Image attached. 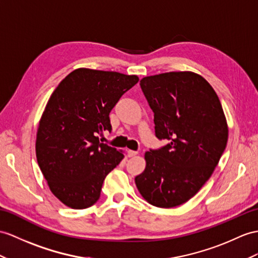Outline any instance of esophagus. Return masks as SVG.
<instances>
[{
    "label": "esophagus",
    "instance_id": "34e87169",
    "mask_svg": "<svg viewBox=\"0 0 258 258\" xmlns=\"http://www.w3.org/2000/svg\"><path fill=\"white\" fill-rule=\"evenodd\" d=\"M127 154H128V156H129V158H131V156H135V155H137V154H138V152H137V151H133V150H128V151H127Z\"/></svg>",
    "mask_w": 258,
    "mask_h": 258
}]
</instances>
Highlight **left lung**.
I'll return each instance as SVG.
<instances>
[{
    "instance_id": "obj_1",
    "label": "left lung",
    "mask_w": 258,
    "mask_h": 258,
    "mask_svg": "<svg viewBox=\"0 0 258 258\" xmlns=\"http://www.w3.org/2000/svg\"><path fill=\"white\" fill-rule=\"evenodd\" d=\"M140 86L154 114L155 137L168 143L146 152L136 185L151 205L173 208L210 178L227 147V120L217 93L196 73L147 77Z\"/></svg>"
}]
</instances>
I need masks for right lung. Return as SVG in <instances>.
Masks as SVG:
<instances>
[{"label": "right lung", "instance_id": "obj_1", "mask_svg": "<svg viewBox=\"0 0 258 258\" xmlns=\"http://www.w3.org/2000/svg\"><path fill=\"white\" fill-rule=\"evenodd\" d=\"M138 81L137 75L78 69L50 96L36 155L50 190L66 206L85 209L95 204L105 177L123 159L97 136L110 133L109 112Z\"/></svg>", "mask_w": 258, "mask_h": 258}]
</instances>
